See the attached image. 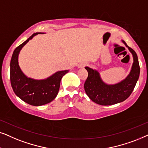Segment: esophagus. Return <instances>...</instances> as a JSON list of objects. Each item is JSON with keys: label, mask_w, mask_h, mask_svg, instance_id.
<instances>
[{"label": "esophagus", "mask_w": 148, "mask_h": 148, "mask_svg": "<svg viewBox=\"0 0 148 148\" xmlns=\"http://www.w3.org/2000/svg\"><path fill=\"white\" fill-rule=\"evenodd\" d=\"M84 65H85V64H81V65H80V66L78 67H79V68H82V67H83L84 66Z\"/></svg>", "instance_id": "esophagus-1"}]
</instances>
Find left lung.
<instances>
[{
	"label": "left lung",
	"instance_id": "8db88e82",
	"mask_svg": "<svg viewBox=\"0 0 148 148\" xmlns=\"http://www.w3.org/2000/svg\"><path fill=\"white\" fill-rule=\"evenodd\" d=\"M123 42L133 56L131 72L123 81L113 85H108L102 81L97 71L85 67L88 72V77L84 82V90L88 97L95 103L101 106H110L125 101L131 95L139 79L140 67L137 53L125 41L123 40Z\"/></svg>",
	"mask_w": 148,
	"mask_h": 148
}]
</instances>
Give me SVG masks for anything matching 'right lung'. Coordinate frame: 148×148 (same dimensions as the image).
Returning a JSON list of instances; mask_svg holds the SVG:
<instances>
[{
	"label": "right lung",
	"instance_id": "add662e5",
	"mask_svg": "<svg viewBox=\"0 0 148 148\" xmlns=\"http://www.w3.org/2000/svg\"><path fill=\"white\" fill-rule=\"evenodd\" d=\"M40 32L33 34L13 51L10 63V80L15 95L29 105L40 106L50 103L58 95L62 78L69 70L60 71L45 80H37L27 78L18 64V56L21 48Z\"/></svg>",
	"mask_w": 148,
	"mask_h": 148
}]
</instances>
